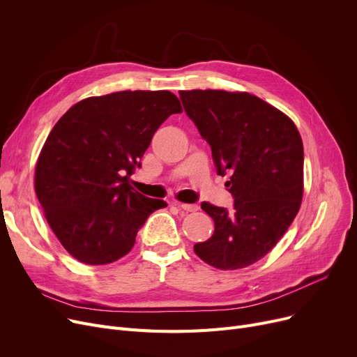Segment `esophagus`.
Masks as SVG:
<instances>
[{"mask_svg":"<svg viewBox=\"0 0 357 357\" xmlns=\"http://www.w3.org/2000/svg\"><path fill=\"white\" fill-rule=\"evenodd\" d=\"M175 205H178L179 208H182L183 211H190V213H195L198 211V204H183V202H175Z\"/></svg>","mask_w":357,"mask_h":357,"instance_id":"34e87169","label":"esophagus"}]
</instances>
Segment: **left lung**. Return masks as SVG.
<instances>
[{
    "label": "left lung",
    "instance_id": "8db88e82",
    "mask_svg": "<svg viewBox=\"0 0 357 357\" xmlns=\"http://www.w3.org/2000/svg\"><path fill=\"white\" fill-rule=\"evenodd\" d=\"M183 109L211 146L231 211L202 202L214 233L194 250L205 264L234 271L268 255L291 226L304 191V147L294 121L249 92L179 91Z\"/></svg>",
    "mask_w": 357,
    "mask_h": 357
}]
</instances>
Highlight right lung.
<instances>
[{
  "instance_id": "right-lung-1",
  "label": "right lung",
  "mask_w": 357,
  "mask_h": 357,
  "mask_svg": "<svg viewBox=\"0 0 357 357\" xmlns=\"http://www.w3.org/2000/svg\"><path fill=\"white\" fill-rule=\"evenodd\" d=\"M182 111L169 91H120L70 107L36 165L34 190L54 236L75 259L107 265L135 246L147 217L165 208L130 185L155 131Z\"/></svg>"
}]
</instances>
